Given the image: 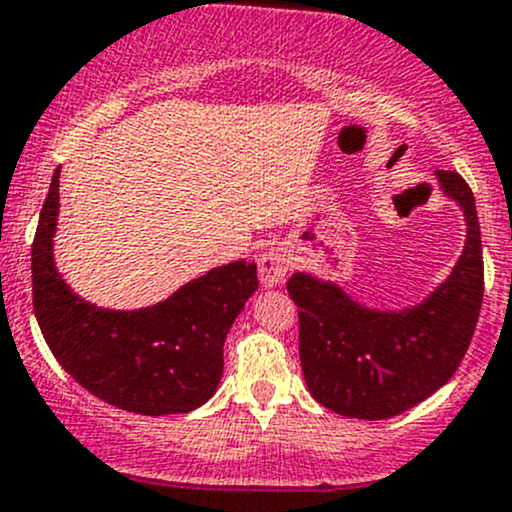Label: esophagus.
<instances>
[{
	"instance_id": "obj_1",
	"label": "esophagus",
	"mask_w": 512,
	"mask_h": 512,
	"mask_svg": "<svg viewBox=\"0 0 512 512\" xmlns=\"http://www.w3.org/2000/svg\"><path fill=\"white\" fill-rule=\"evenodd\" d=\"M288 268H291V254L281 244L271 246L258 258V276H261L263 286H278L286 278Z\"/></svg>"
}]
</instances>
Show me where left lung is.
Returning a JSON list of instances; mask_svg holds the SVG:
<instances>
[{
  "label": "left lung",
  "instance_id": "8db88e82",
  "mask_svg": "<svg viewBox=\"0 0 512 512\" xmlns=\"http://www.w3.org/2000/svg\"><path fill=\"white\" fill-rule=\"evenodd\" d=\"M466 217L468 236L451 278L404 313L357 305L333 283L288 278L298 305L300 367L310 394L330 412L389 419L444 387L466 355L483 303V246L473 192L458 172L436 170Z\"/></svg>",
  "mask_w": 512,
  "mask_h": 512
}]
</instances>
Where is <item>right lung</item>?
I'll list each match as a JSON object with an SVG mask.
<instances>
[{
  "instance_id": "obj_1",
  "label": "right lung",
  "mask_w": 512,
  "mask_h": 512,
  "mask_svg": "<svg viewBox=\"0 0 512 512\" xmlns=\"http://www.w3.org/2000/svg\"><path fill=\"white\" fill-rule=\"evenodd\" d=\"M59 170L31 246L34 313L46 345L81 387L133 414H187L224 372V340L258 288L256 263L234 261L152 308L103 310L78 298L54 266Z\"/></svg>"
}]
</instances>
